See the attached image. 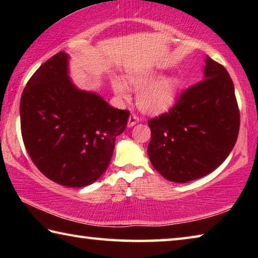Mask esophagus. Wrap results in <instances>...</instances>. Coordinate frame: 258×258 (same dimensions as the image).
I'll return each mask as SVG.
<instances>
[{"label": "esophagus", "mask_w": 258, "mask_h": 258, "mask_svg": "<svg viewBox=\"0 0 258 258\" xmlns=\"http://www.w3.org/2000/svg\"><path fill=\"white\" fill-rule=\"evenodd\" d=\"M139 120H140L139 116L135 115V113H132V115H131L130 118H128V126H130V127H132V126H134L135 124L139 123Z\"/></svg>", "instance_id": "34e87169"}]
</instances>
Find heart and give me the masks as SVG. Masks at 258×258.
<instances>
[{"label":"heart","instance_id":"obj_1","mask_svg":"<svg viewBox=\"0 0 258 258\" xmlns=\"http://www.w3.org/2000/svg\"><path fill=\"white\" fill-rule=\"evenodd\" d=\"M154 80L155 78L150 76L132 75L130 76V84L135 90L145 89L139 95V106L142 110L150 113H159L167 110L174 103L180 82L175 77H169L147 88ZM111 84L117 97L127 99L130 90L124 81L113 78Z\"/></svg>","mask_w":258,"mask_h":258}]
</instances>
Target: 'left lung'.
Masks as SVG:
<instances>
[{"label": "left lung", "mask_w": 258, "mask_h": 258, "mask_svg": "<svg viewBox=\"0 0 258 258\" xmlns=\"http://www.w3.org/2000/svg\"><path fill=\"white\" fill-rule=\"evenodd\" d=\"M204 80L182 91L176 103L148 120V155L166 180L185 183L216 169L232 151L240 127L233 82L207 55Z\"/></svg>", "instance_id": "left-lung-1"}]
</instances>
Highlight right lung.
<instances>
[{
    "label": "right lung",
    "mask_w": 258,
    "mask_h": 258,
    "mask_svg": "<svg viewBox=\"0 0 258 258\" xmlns=\"http://www.w3.org/2000/svg\"><path fill=\"white\" fill-rule=\"evenodd\" d=\"M67 67L68 55L61 51L29 78L20 100L21 135L42 174L61 185L82 187L107 169L130 111L76 89Z\"/></svg>",
    "instance_id": "right-lung-1"
}]
</instances>
